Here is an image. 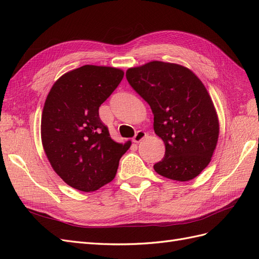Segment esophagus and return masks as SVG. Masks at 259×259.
<instances>
[{
  "instance_id": "34e87169",
  "label": "esophagus",
  "mask_w": 259,
  "mask_h": 259,
  "mask_svg": "<svg viewBox=\"0 0 259 259\" xmlns=\"http://www.w3.org/2000/svg\"><path fill=\"white\" fill-rule=\"evenodd\" d=\"M147 136V134L145 132H143V131H138L136 134H135V136H134V138H133V142L134 143H139V142H142V140L145 138Z\"/></svg>"
}]
</instances>
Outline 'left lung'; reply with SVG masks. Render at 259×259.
I'll return each instance as SVG.
<instances>
[{
    "label": "left lung",
    "mask_w": 259,
    "mask_h": 259,
    "mask_svg": "<svg viewBox=\"0 0 259 259\" xmlns=\"http://www.w3.org/2000/svg\"><path fill=\"white\" fill-rule=\"evenodd\" d=\"M126 79L150 106L154 133L165 144V154L154 170L178 182L197 177L210 162L219 135L205 86L191 70L163 61L130 68Z\"/></svg>",
    "instance_id": "obj_1"
}]
</instances>
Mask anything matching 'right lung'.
I'll return each instance as SVG.
<instances>
[{
	"label": "right lung",
	"mask_w": 259,
	"mask_h": 259,
	"mask_svg": "<svg viewBox=\"0 0 259 259\" xmlns=\"http://www.w3.org/2000/svg\"><path fill=\"white\" fill-rule=\"evenodd\" d=\"M123 75L120 69L86 65L60 76L46 97L44 151L57 175L74 189L95 191L110 183L131 146L111 139L98 112Z\"/></svg>",
	"instance_id": "right-lung-1"
}]
</instances>
